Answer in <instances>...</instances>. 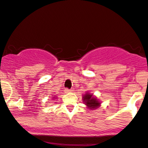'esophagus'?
Returning <instances> with one entry per match:
<instances>
[{
    "label": "esophagus",
    "instance_id": "obj_1",
    "mask_svg": "<svg viewBox=\"0 0 148 148\" xmlns=\"http://www.w3.org/2000/svg\"><path fill=\"white\" fill-rule=\"evenodd\" d=\"M65 92H73V89H68V88H65L64 90Z\"/></svg>",
    "mask_w": 148,
    "mask_h": 148
}]
</instances>
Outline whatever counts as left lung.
Here are the masks:
<instances>
[{"instance_id": "8db88e82", "label": "left lung", "mask_w": 148, "mask_h": 148, "mask_svg": "<svg viewBox=\"0 0 148 148\" xmlns=\"http://www.w3.org/2000/svg\"><path fill=\"white\" fill-rule=\"evenodd\" d=\"M83 99L84 103H85L87 108L90 110L96 109L100 105V102L96 99V98L92 96V94L86 93L85 95H84Z\"/></svg>"}]
</instances>
